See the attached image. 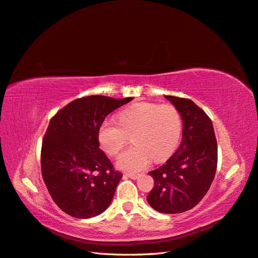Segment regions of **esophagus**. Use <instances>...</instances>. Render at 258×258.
Instances as JSON below:
<instances>
[{
    "instance_id": "esophagus-1",
    "label": "esophagus",
    "mask_w": 258,
    "mask_h": 258,
    "mask_svg": "<svg viewBox=\"0 0 258 258\" xmlns=\"http://www.w3.org/2000/svg\"><path fill=\"white\" fill-rule=\"evenodd\" d=\"M125 175L132 179H137L139 177V174H134V173H126Z\"/></svg>"
}]
</instances>
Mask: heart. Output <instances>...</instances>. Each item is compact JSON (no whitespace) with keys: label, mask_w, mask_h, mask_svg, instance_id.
Wrapping results in <instances>:
<instances>
[{"label":"heart","mask_w":258,"mask_h":258,"mask_svg":"<svg viewBox=\"0 0 258 258\" xmlns=\"http://www.w3.org/2000/svg\"><path fill=\"white\" fill-rule=\"evenodd\" d=\"M116 122L106 121L98 131V141L109 156H115L127 144L134 146L117 158L116 166L123 171L138 172L156 161L167 158L178 143L180 116L170 105L141 102L125 108L116 115Z\"/></svg>","instance_id":"1"}]
</instances>
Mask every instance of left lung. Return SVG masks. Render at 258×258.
<instances>
[{"instance_id":"left-lung-1","label":"left lung","mask_w":258,"mask_h":258,"mask_svg":"<svg viewBox=\"0 0 258 258\" xmlns=\"http://www.w3.org/2000/svg\"><path fill=\"white\" fill-rule=\"evenodd\" d=\"M165 98L181 116L182 139L165 164L149 173L154 186L147 201L160 213L179 214L195 208L210 189L217 167V142L211 119L192 100Z\"/></svg>"}]
</instances>
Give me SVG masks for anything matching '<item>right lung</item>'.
Wrapping results in <instances>:
<instances>
[{
    "label": "right lung",
    "mask_w": 258,
    "mask_h": 258,
    "mask_svg": "<svg viewBox=\"0 0 258 258\" xmlns=\"http://www.w3.org/2000/svg\"><path fill=\"white\" fill-rule=\"evenodd\" d=\"M132 99L79 98L49 121L42 144V176L51 199L68 215L95 217L111 203L122 174L99 149L98 131L109 113Z\"/></svg>",
    "instance_id": "obj_1"
}]
</instances>
